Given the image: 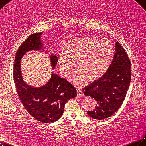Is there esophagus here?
I'll return each instance as SVG.
<instances>
[{"instance_id":"obj_1","label":"esophagus","mask_w":146,"mask_h":146,"mask_svg":"<svg viewBox=\"0 0 146 146\" xmlns=\"http://www.w3.org/2000/svg\"><path fill=\"white\" fill-rule=\"evenodd\" d=\"M77 95L79 96H81V97H84V93L83 92V91L81 90L80 88H77Z\"/></svg>"}]
</instances>
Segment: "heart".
I'll return each instance as SVG.
<instances>
[{"mask_svg": "<svg viewBox=\"0 0 146 146\" xmlns=\"http://www.w3.org/2000/svg\"><path fill=\"white\" fill-rule=\"evenodd\" d=\"M114 58V50L108 42L94 36L81 37L70 40L57 58V65L63 77H68L75 63L77 69L71 80L80 84L85 80L93 81L108 70Z\"/></svg>", "mask_w": 146, "mask_h": 146, "instance_id": "1", "label": "heart"}]
</instances>
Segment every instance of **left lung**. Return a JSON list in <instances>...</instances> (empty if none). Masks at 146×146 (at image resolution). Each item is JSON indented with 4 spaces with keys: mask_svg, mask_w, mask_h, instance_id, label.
<instances>
[{
    "mask_svg": "<svg viewBox=\"0 0 146 146\" xmlns=\"http://www.w3.org/2000/svg\"><path fill=\"white\" fill-rule=\"evenodd\" d=\"M131 62L125 49L115 43L113 60L103 76L83 89L86 96L97 101L95 109L87 111L90 117L102 120L110 117L121 107L131 79Z\"/></svg>",
    "mask_w": 146,
    "mask_h": 146,
    "instance_id": "left-lung-1",
    "label": "left lung"
}]
</instances>
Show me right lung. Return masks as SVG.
I'll return each instance as SVG.
<instances>
[{"instance_id":"1","label":"right lung","mask_w":146,"mask_h":146,"mask_svg":"<svg viewBox=\"0 0 146 146\" xmlns=\"http://www.w3.org/2000/svg\"><path fill=\"white\" fill-rule=\"evenodd\" d=\"M42 32L31 35L17 50L15 57L13 77L20 100L33 117L42 123L57 120L63 114L66 102L77 96L76 89L65 79L52 73L48 82L40 87L28 86L23 80L20 60L27 51L42 48L40 40ZM51 66L54 68L57 62L56 55L50 56Z\"/></svg>"}]
</instances>
